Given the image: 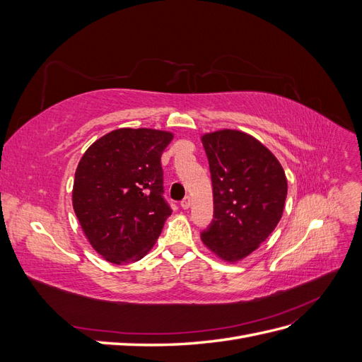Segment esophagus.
Listing matches in <instances>:
<instances>
[{
  "mask_svg": "<svg viewBox=\"0 0 362 362\" xmlns=\"http://www.w3.org/2000/svg\"><path fill=\"white\" fill-rule=\"evenodd\" d=\"M190 205H192V198L190 196H185V198L181 201V206L184 210H187V208H190Z\"/></svg>",
  "mask_w": 362,
  "mask_h": 362,
  "instance_id": "esophagus-1",
  "label": "esophagus"
}]
</instances>
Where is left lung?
Listing matches in <instances>:
<instances>
[{
	"label": "left lung",
	"instance_id": "8db88e82",
	"mask_svg": "<svg viewBox=\"0 0 362 362\" xmlns=\"http://www.w3.org/2000/svg\"><path fill=\"white\" fill-rule=\"evenodd\" d=\"M213 184V222L204 245L229 262L252 254L279 223L287 178L272 152L246 133L221 129L202 136Z\"/></svg>",
	"mask_w": 362,
	"mask_h": 362
}]
</instances>
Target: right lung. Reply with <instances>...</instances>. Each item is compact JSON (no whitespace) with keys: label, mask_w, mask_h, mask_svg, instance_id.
Wrapping results in <instances>:
<instances>
[{"label":"right lung","mask_w":362,"mask_h":362,"mask_svg":"<svg viewBox=\"0 0 362 362\" xmlns=\"http://www.w3.org/2000/svg\"><path fill=\"white\" fill-rule=\"evenodd\" d=\"M172 133L120 128L98 139L75 170L72 205L98 254L113 264L144 258L172 210L161 154Z\"/></svg>","instance_id":"right-lung-1"}]
</instances>
